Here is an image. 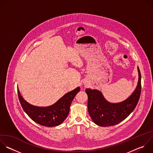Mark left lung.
Listing matches in <instances>:
<instances>
[{
  "label": "left lung",
  "instance_id": "8db88e82",
  "mask_svg": "<svg viewBox=\"0 0 153 153\" xmlns=\"http://www.w3.org/2000/svg\"><path fill=\"white\" fill-rule=\"evenodd\" d=\"M139 80L134 92L126 100L119 103L107 101L97 90L87 88L88 110L93 121L100 126L115 125L125 119L135 109L141 93V74L139 67Z\"/></svg>",
  "mask_w": 153,
  "mask_h": 153
}]
</instances>
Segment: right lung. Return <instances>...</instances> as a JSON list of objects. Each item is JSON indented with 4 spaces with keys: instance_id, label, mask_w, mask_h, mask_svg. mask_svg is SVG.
<instances>
[{
    "instance_id": "obj_1",
    "label": "right lung",
    "mask_w": 153,
    "mask_h": 153,
    "mask_svg": "<svg viewBox=\"0 0 153 153\" xmlns=\"http://www.w3.org/2000/svg\"><path fill=\"white\" fill-rule=\"evenodd\" d=\"M80 87L65 94L55 103L48 106H37L30 104L21 96L19 88L17 93L22 107L27 115L37 123L48 127L60 125L67 117L73 100Z\"/></svg>"
}]
</instances>
